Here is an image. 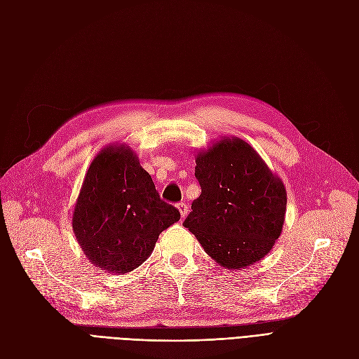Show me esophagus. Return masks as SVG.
<instances>
[{"mask_svg":"<svg viewBox=\"0 0 359 359\" xmlns=\"http://www.w3.org/2000/svg\"><path fill=\"white\" fill-rule=\"evenodd\" d=\"M177 208H178V211H180V214H181V217L184 218L185 215H187V205H185V203H178L177 205Z\"/></svg>","mask_w":359,"mask_h":359,"instance_id":"obj_1","label":"esophagus"}]
</instances>
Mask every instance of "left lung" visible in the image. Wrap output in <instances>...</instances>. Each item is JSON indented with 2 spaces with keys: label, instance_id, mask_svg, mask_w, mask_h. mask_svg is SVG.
I'll return each instance as SVG.
<instances>
[{
  "label": "left lung",
  "instance_id": "obj_1",
  "mask_svg": "<svg viewBox=\"0 0 359 359\" xmlns=\"http://www.w3.org/2000/svg\"><path fill=\"white\" fill-rule=\"evenodd\" d=\"M202 193L184 227L209 257L241 270L264 258L280 236L287 190L254 148L241 138L212 144L196 156Z\"/></svg>",
  "mask_w": 359,
  "mask_h": 359
}]
</instances>
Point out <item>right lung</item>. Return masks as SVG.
<instances>
[{
	"label": "right lung",
	"mask_w": 359,
	"mask_h": 359,
	"mask_svg": "<svg viewBox=\"0 0 359 359\" xmlns=\"http://www.w3.org/2000/svg\"><path fill=\"white\" fill-rule=\"evenodd\" d=\"M180 219L160 199L151 175L125 144L108 145L86 172L72 211V230L97 269L125 275L151 255L158 234Z\"/></svg>",
	"instance_id": "right-lung-1"
}]
</instances>
